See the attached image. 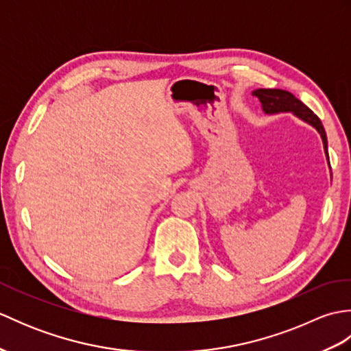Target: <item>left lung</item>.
Here are the masks:
<instances>
[{
	"instance_id": "8db88e82",
	"label": "left lung",
	"mask_w": 351,
	"mask_h": 351,
	"mask_svg": "<svg viewBox=\"0 0 351 351\" xmlns=\"http://www.w3.org/2000/svg\"><path fill=\"white\" fill-rule=\"evenodd\" d=\"M253 96H256L261 102L265 114H278V113H293L303 122L314 126V128L319 132V136L323 138L324 152L327 160H329V154H327V137L326 131L322 121L314 114V111L308 108L302 101L295 98L293 93L287 90H280V88H256L252 92Z\"/></svg>"
}]
</instances>
